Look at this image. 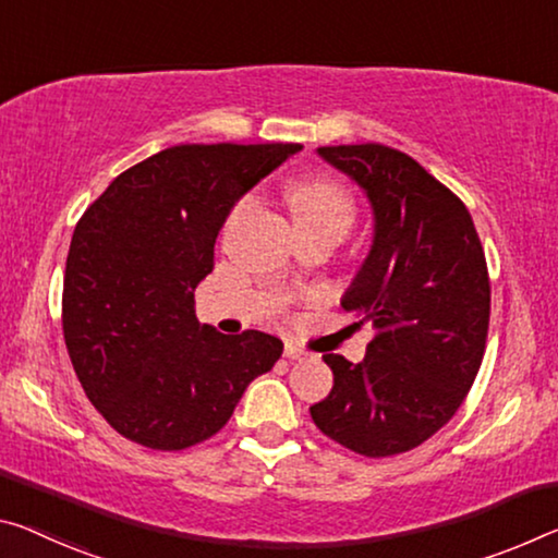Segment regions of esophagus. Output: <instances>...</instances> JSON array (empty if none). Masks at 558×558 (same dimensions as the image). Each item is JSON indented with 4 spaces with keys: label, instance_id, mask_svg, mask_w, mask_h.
Returning a JSON list of instances; mask_svg holds the SVG:
<instances>
[{
    "label": "esophagus",
    "instance_id": "obj_1",
    "mask_svg": "<svg viewBox=\"0 0 558 558\" xmlns=\"http://www.w3.org/2000/svg\"><path fill=\"white\" fill-rule=\"evenodd\" d=\"M286 357L288 360H305L307 352L303 348H298L293 342H286Z\"/></svg>",
    "mask_w": 558,
    "mask_h": 558
}]
</instances>
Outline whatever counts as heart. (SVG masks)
I'll list each match as a JSON object with an SVG mask.
<instances>
[{"mask_svg":"<svg viewBox=\"0 0 558 558\" xmlns=\"http://www.w3.org/2000/svg\"><path fill=\"white\" fill-rule=\"evenodd\" d=\"M253 198L245 196L235 203L233 216L243 214ZM290 206L300 228H342L348 231L355 218V198L332 179H305L290 189Z\"/></svg>","mask_w":558,"mask_h":558,"instance_id":"1","label":"heart"}]
</instances>
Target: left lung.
I'll return each instance as SVG.
<instances>
[{"mask_svg": "<svg viewBox=\"0 0 558 558\" xmlns=\"http://www.w3.org/2000/svg\"><path fill=\"white\" fill-rule=\"evenodd\" d=\"M367 193L375 238L342 307L377 330L362 362L323 355L332 390L311 407L317 429L350 452H410L454 417L480 373L489 270L474 220L445 183L397 148H317Z\"/></svg>", "mask_w": 558, "mask_h": 558, "instance_id": "1", "label": "left lung"}]
</instances>
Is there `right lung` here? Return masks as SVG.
Wrapping results in <instances>:
<instances>
[{
	"label": "right lung",
	"instance_id": "obj_1",
	"mask_svg": "<svg viewBox=\"0 0 558 558\" xmlns=\"http://www.w3.org/2000/svg\"><path fill=\"white\" fill-rule=\"evenodd\" d=\"M300 144H181L131 166L84 210L66 255L61 325L101 417L179 452L214 437L282 355L272 335H220L196 317L220 226Z\"/></svg>",
	"mask_w": 558,
	"mask_h": 558
}]
</instances>
